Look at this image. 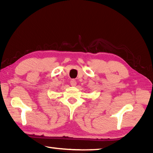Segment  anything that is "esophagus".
<instances>
[{
	"mask_svg": "<svg viewBox=\"0 0 153 153\" xmlns=\"http://www.w3.org/2000/svg\"><path fill=\"white\" fill-rule=\"evenodd\" d=\"M70 84H71V86H76V84H77V82H76V80L71 79L70 81Z\"/></svg>",
	"mask_w": 153,
	"mask_h": 153,
	"instance_id": "esophagus-1",
	"label": "esophagus"
}]
</instances>
